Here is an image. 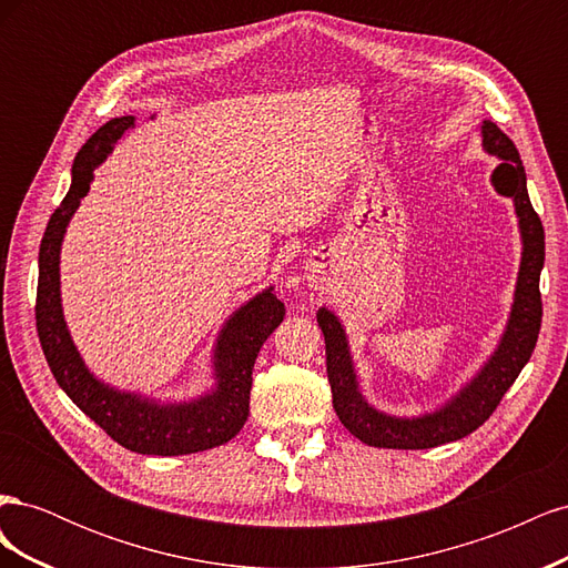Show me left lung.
<instances>
[{
	"mask_svg": "<svg viewBox=\"0 0 568 568\" xmlns=\"http://www.w3.org/2000/svg\"><path fill=\"white\" fill-rule=\"evenodd\" d=\"M480 134H484V149L503 161L493 170L490 182L497 194L514 201L524 251L507 329L500 338V346L474 379L432 415L412 419L384 415L359 393L346 332H343L338 317L326 307H320L317 313V324L322 326L326 346V376H329L332 384L336 415L355 438L372 445V448L424 450L469 436L500 405L503 395L517 382V376L530 359L532 348H536L542 322L540 270L545 263V230L538 213L530 205L526 170L517 146L490 120H484Z\"/></svg>",
	"mask_w": 568,
	"mask_h": 568,
	"instance_id": "left-lung-1",
	"label": "left lung"
}]
</instances>
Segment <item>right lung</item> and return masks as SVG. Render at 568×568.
I'll list each match as a JSON object with an SVG mask.
<instances>
[{
	"mask_svg": "<svg viewBox=\"0 0 568 568\" xmlns=\"http://www.w3.org/2000/svg\"><path fill=\"white\" fill-rule=\"evenodd\" d=\"M134 125V115L113 118L101 125L80 149L73 163V182L59 209L51 213L40 244L38 277V336L57 384L84 415L104 432L140 455H189L217 448L232 440L248 417L253 365L267 336L284 320V303L265 288L225 322L215 346L217 386L192 403H168L142 398L99 382L84 367L73 338L68 334L59 291V253L68 222L80 199L90 192L94 168L106 159L113 144Z\"/></svg>",
	"mask_w": 568,
	"mask_h": 568,
	"instance_id": "right-lung-1",
	"label": "right lung"
}]
</instances>
